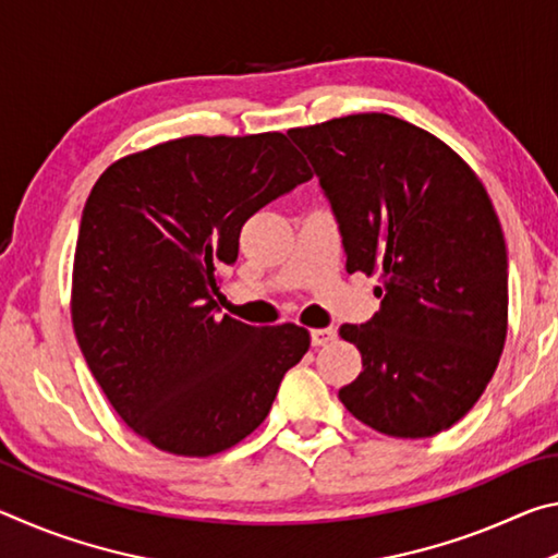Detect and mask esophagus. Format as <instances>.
Wrapping results in <instances>:
<instances>
[{
	"mask_svg": "<svg viewBox=\"0 0 558 558\" xmlns=\"http://www.w3.org/2000/svg\"><path fill=\"white\" fill-rule=\"evenodd\" d=\"M310 339H313V347H325V344H329V342H335L337 332H335L332 327L313 329V332H310Z\"/></svg>",
	"mask_w": 558,
	"mask_h": 558,
	"instance_id": "obj_1",
	"label": "esophagus"
}]
</instances>
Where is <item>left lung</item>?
Segmentation results:
<instances>
[{"label":"left lung","instance_id":"obj_1","mask_svg":"<svg viewBox=\"0 0 558 558\" xmlns=\"http://www.w3.org/2000/svg\"><path fill=\"white\" fill-rule=\"evenodd\" d=\"M288 137L332 206L347 272L379 276V313L339 327L362 352L339 401L386 436H436L477 403L505 349L507 245L493 202L446 143L384 112Z\"/></svg>","mask_w":558,"mask_h":558}]
</instances>
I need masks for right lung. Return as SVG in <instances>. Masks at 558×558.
<instances>
[{
  "label": "right lung",
  "mask_w": 558,
  "mask_h": 558,
  "mask_svg": "<svg viewBox=\"0 0 558 558\" xmlns=\"http://www.w3.org/2000/svg\"><path fill=\"white\" fill-rule=\"evenodd\" d=\"M313 179L282 132L179 137L118 159L93 186L73 260L71 317L102 393L128 426L174 456L251 436L310 349L298 325L219 317L216 268L243 223Z\"/></svg>",
  "instance_id": "add662e5"
}]
</instances>
